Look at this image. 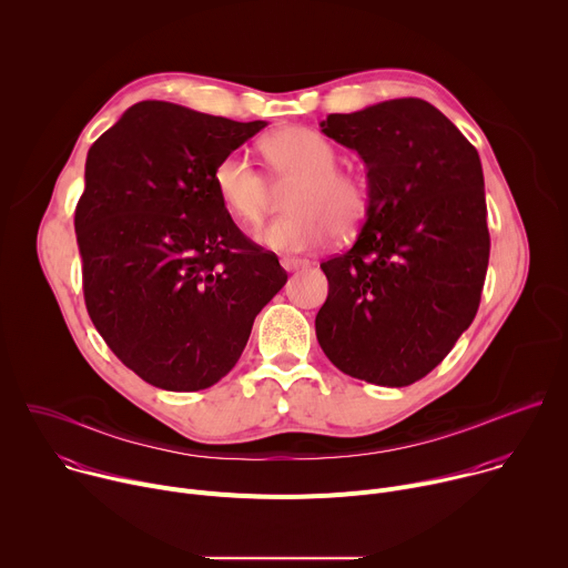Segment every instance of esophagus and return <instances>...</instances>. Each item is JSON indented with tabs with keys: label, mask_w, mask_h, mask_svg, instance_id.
Instances as JSON below:
<instances>
[{
	"label": "esophagus",
	"mask_w": 568,
	"mask_h": 568,
	"mask_svg": "<svg viewBox=\"0 0 568 568\" xmlns=\"http://www.w3.org/2000/svg\"><path fill=\"white\" fill-rule=\"evenodd\" d=\"M281 265H283V270L294 272V270L307 267V265H310V261H307V258H298V256H283V258H281Z\"/></svg>",
	"instance_id": "1"
}]
</instances>
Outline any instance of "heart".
Returning a JSON list of instances; mask_svg holds the SVG:
<instances>
[{"mask_svg":"<svg viewBox=\"0 0 568 568\" xmlns=\"http://www.w3.org/2000/svg\"><path fill=\"white\" fill-rule=\"evenodd\" d=\"M270 171L287 191L290 213L276 215L254 231L261 245L276 252H303L328 242L335 231L353 233L368 211L362 178L337 169V148L314 130L292 125L263 139ZM213 186L222 206L240 222H256L270 202L267 178L245 156L226 154L213 169Z\"/></svg>","mask_w":568,"mask_h":568,"instance_id":"1","label":"heart"}]
</instances>
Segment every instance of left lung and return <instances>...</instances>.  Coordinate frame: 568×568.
Instances as JSON below:
<instances>
[{
  "instance_id": "8db88e82",
  "label": "left lung",
  "mask_w": 568,
  "mask_h": 568,
  "mask_svg": "<svg viewBox=\"0 0 568 568\" xmlns=\"http://www.w3.org/2000/svg\"><path fill=\"white\" fill-rule=\"evenodd\" d=\"M321 132L366 164L368 211L355 245L326 263L314 328L346 375L409 386L469 328L490 261L476 148L432 103L393 99L331 114Z\"/></svg>"
}]
</instances>
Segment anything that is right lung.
<instances>
[{"label":"right lung","mask_w":568,"mask_h":568,"mask_svg":"<svg viewBox=\"0 0 568 568\" xmlns=\"http://www.w3.org/2000/svg\"><path fill=\"white\" fill-rule=\"evenodd\" d=\"M265 125L141 101L88 152L73 217L85 305L112 353L156 388L220 382L287 281L213 186L217 161Z\"/></svg>","instance_id":"add662e5"}]
</instances>
